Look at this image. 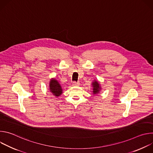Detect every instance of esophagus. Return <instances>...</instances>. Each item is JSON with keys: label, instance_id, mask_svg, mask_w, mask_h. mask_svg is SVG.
Returning a JSON list of instances; mask_svg holds the SVG:
<instances>
[{"label": "esophagus", "instance_id": "34e87169", "mask_svg": "<svg viewBox=\"0 0 153 153\" xmlns=\"http://www.w3.org/2000/svg\"><path fill=\"white\" fill-rule=\"evenodd\" d=\"M80 85V83H79V82H74L73 83V86H78L79 85Z\"/></svg>", "mask_w": 153, "mask_h": 153}]
</instances>
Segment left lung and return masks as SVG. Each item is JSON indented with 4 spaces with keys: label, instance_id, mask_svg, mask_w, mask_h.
Segmentation results:
<instances>
[{
    "label": "left lung",
    "instance_id": "1",
    "mask_svg": "<svg viewBox=\"0 0 153 153\" xmlns=\"http://www.w3.org/2000/svg\"><path fill=\"white\" fill-rule=\"evenodd\" d=\"M92 86H93V94H99L101 90V87L99 84V82L97 80H94L92 83Z\"/></svg>",
    "mask_w": 153,
    "mask_h": 153
}]
</instances>
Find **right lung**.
<instances>
[{"label": "right lung", "instance_id": "obj_1", "mask_svg": "<svg viewBox=\"0 0 153 153\" xmlns=\"http://www.w3.org/2000/svg\"><path fill=\"white\" fill-rule=\"evenodd\" d=\"M50 92L56 97H59L62 94V88L59 82L55 79H51L50 82Z\"/></svg>", "mask_w": 153, "mask_h": 153}]
</instances>
